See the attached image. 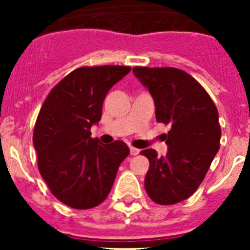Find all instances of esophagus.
Returning <instances> with one entry per match:
<instances>
[{
	"label": "esophagus",
	"instance_id": "34e87169",
	"mask_svg": "<svg viewBox=\"0 0 250 250\" xmlns=\"http://www.w3.org/2000/svg\"><path fill=\"white\" fill-rule=\"evenodd\" d=\"M139 152H140V150L136 149V147L134 146H130V154H131V155H138Z\"/></svg>",
	"mask_w": 250,
	"mask_h": 250
}]
</instances>
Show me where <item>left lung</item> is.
I'll return each instance as SVG.
<instances>
[{
  "instance_id": "8db88e82",
  "label": "left lung",
  "mask_w": 250,
  "mask_h": 250,
  "mask_svg": "<svg viewBox=\"0 0 250 250\" xmlns=\"http://www.w3.org/2000/svg\"><path fill=\"white\" fill-rule=\"evenodd\" d=\"M132 72L154 99L156 121L170 125L167 155L141 151L150 161L145 190L156 204H176L195 193L219 150L218 110L204 87L183 70L136 66Z\"/></svg>"
}]
</instances>
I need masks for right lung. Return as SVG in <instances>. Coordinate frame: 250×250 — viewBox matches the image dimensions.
<instances>
[{
	"mask_svg": "<svg viewBox=\"0 0 250 250\" xmlns=\"http://www.w3.org/2000/svg\"><path fill=\"white\" fill-rule=\"evenodd\" d=\"M129 66L79 67L47 95L37 116L34 146L41 176L51 193L74 209H90L106 199L123 160L130 154L124 141L110 145L91 138L103 103Z\"/></svg>",
	"mask_w": 250,
	"mask_h": 250,
	"instance_id": "obj_1",
	"label": "right lung"
}]
</instances>
